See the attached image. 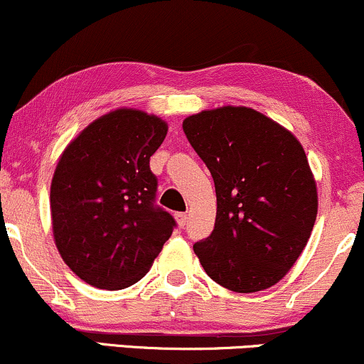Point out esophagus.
<instances>
[{"label":"esophagus","mask_w":364,"mask_h":364,"mask_svg":"<svg viewBox=\"0 0 364 364\" xmlns=\"http://www.w3.org/2000/svg\"><path fill=\"white\" fill-rule=\"evenodd\" d=\"M174 217H176V220H178L179 228H185L186 223H188V215H186V212H178V214H174Z\"/></svg>","instance_id":"1"}]
</instances>
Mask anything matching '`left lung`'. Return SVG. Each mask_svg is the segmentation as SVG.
<instances>
[{
    "instance_id": "1",
    "label": "left lung",
    "mask_w": 364,
    "mask_h": 364,
    "mask_svg": "<svg viewBox=\"0 0 364 364\" xmlns=\"http://www.w3.org/2000/svg\"><path fill=\"white\" fill-rule=\"evenodd\" d=\"M214 178V231L193 245L212 281L235 292L272 287L315 225L316 185L296 136L262 112L225 106L183 121Z\"/></svg>"
}]
</instances>
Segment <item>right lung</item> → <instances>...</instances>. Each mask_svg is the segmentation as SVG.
Wrapping results in <instances>:
<instances>
[{"label": "right lung", "mask_w": 364, "mask_h": 364, "mask_svg": "<svg viewBox=\"0 0 364 364\" xmlns=\"http://www.w3.org/2000/svg\"><path fill=\"white\" fill-rule=\"evenodd\" d=\"M168 133L157 116L116 109L65 149L51 183L58 252L82 281L124 289L149 272L176 220L156 203L150 157Z\"/></svg>", "instance_id": "1"}]
</instances>
